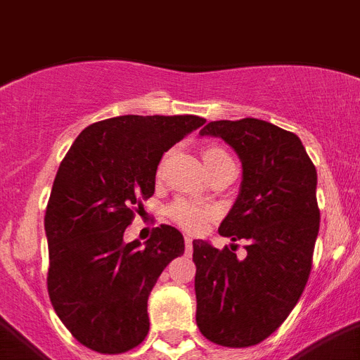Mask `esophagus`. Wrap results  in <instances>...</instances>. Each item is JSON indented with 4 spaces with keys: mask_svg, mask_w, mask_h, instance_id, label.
Here are the masks:
<instances>
[{
    "mask_svg": "<svg viewBox=\"0 0 360 360\" xmlns=\"http://www.w3.org/2000/svg\"><path fill=\"white\" fill-rule=\"evenodd\" d=\"M185 247H186V255H192V238H185Z\"/></svg>",
    "mask_w": 360,
    "mask_h": 360,
    "instance_id": "1",
    "label": "esophagus"
}]
</instances>
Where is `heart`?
Segmentation results:
<instances>
[{
  "instance_id": "1",
  "label": "heart",
  "mask_w": 360,
  "mask_h": 360,
  "mask_svg": "<svg viewBox=\"0 0 360 360\" xmlns=\"http://www.w3.org/2000/svg\"><path fill=\"white\" fill-rule=\"evenodd\" d=\"M221 157H226V152L223 148L208 146L203 150L205 166L217 161V159H221ZM165 162L166 157L161 161V165H159V170H157L159 175H161L162 168H165ZM168 216H170L172 221L177 223L183 231L198 234V232L203 231L205 226L216 217V210H214L212 207H207V205L188 201V199H177V201H174V203L170 205V208H168Z\"/></svg>"
}]
</instances>
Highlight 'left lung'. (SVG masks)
<instances>
[{
	"instance_id": "1",
	"label": "left lung",
	"mask_w": 360,
	"mask_h": 360,
	"mask_svg": "<svg viewBox=\"0 0 360 360\" xmlns=\"http://www.w3.org/2000/svg\"><path fill=\"white\" fill-rule=\"evenodd\" d=\"M243 168L240 194L219 234L247 240V256L194 241L195 322L208 340L247 348L274 333L300 300L319 236L316 170L300 139L258 119L214 120Z\"/></svg>"
}]
</instances>
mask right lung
Masks as SVG:
<instances>
[{
	"label": "right lung",
	"instance_id": "right-lung-1",
	"mask_svg": "<svg viewBox=\"0 0 360 360\" xmlns=\"http://www.w3.org/2000/svg\"><path fill=\"white\" fill-rule=\"evenodd\" d=\"M203 124L198 115L113 117L87 126L60 162L45 210L47 291L86 348L117 355L148 335V297L185 240L170 225L144 245L126 243L124 231L155 192L162 153Z\"/></svg>",
	"mask_w": 360,
	"mask_h": 360
}]
</instances>
